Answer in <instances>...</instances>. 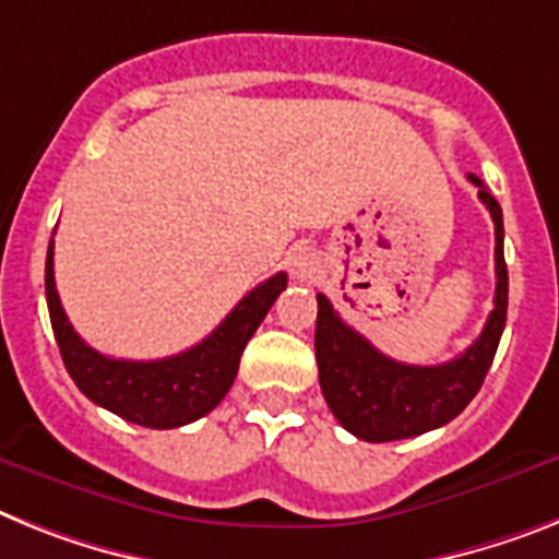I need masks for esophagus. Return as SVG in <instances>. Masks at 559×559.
<instances>
[{
	"mask_svg": "<svg viewBox=\"0 0 559 559\" xmlns=\"http://www.w3.org/2000/svg\"><path fill=\"white\" fill-rule=\"evenodd\" d=\"M289 270H293L295 278L309 281L318 272V261L309 255V252H293V255H289Z\"/></svg>",
	"mask_w": 559,
	"mask_h": 559,
	"instance_id": "esophagus-1",
	"label": "esophagus"
}]
</instances>
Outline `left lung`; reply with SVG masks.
Segmentation results:
<instances>
[{
    "mask_svg": "<svg viewBox=\"0 0 559 559\" xmlns=\"http://www.w3.org/2000/svg\"><path fill=\"white\" fill-rule=\"evenodd\" d=\"M495 222V309L480 337L463 355L438 367H412L386 358L367 337L346 326L326 295H318L316 360L321 392L337 424L367 443H389L447 426L480 392L495 360L509 307L503 258V210L480 178L468 173Z\"/></svg>",
    "mask_w": 559,
    "mask_h": 559,
    "instance_id": "obj_1",
    "label": "left lung"
}]
</instances>
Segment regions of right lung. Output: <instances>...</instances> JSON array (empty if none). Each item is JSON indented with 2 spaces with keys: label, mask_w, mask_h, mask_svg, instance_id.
<instances>
[{
  "label": "right lung",
  "mask_w": 559,
  "mask_h": 559,
  "mask_svg": "<svg viewBox=\"0 0 559 559\" xmlns=\"http://www.w3.org/2000/svg\"><path fill=\"white\" fill-rule=\"evenodd\" d=\"M287 289V272L258 284L201 344L162 360L107 358L79 337L53 281V238L45 261V295L64 369L96 406L147 429H176L213 412L229 392L241 352L270 307Z\"/></svg>",
  "instance_id": "1"
}]
</instances>
